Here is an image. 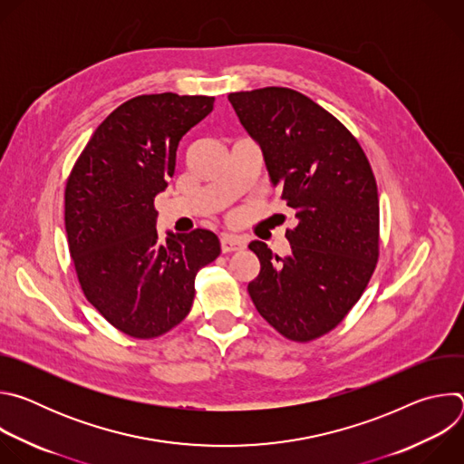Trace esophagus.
I'll return each instance as SVG.
<instances>
[{
	"instance_id": "1",
	"label": "esophagus",
	"mask_w": 464,
	"mask_h": 464,
	"mask_svg": "<svg viewBox=\"0 0 464 464\" xmlns=\"http://www.w3.org/2000/svg\"><path fill=\"white\" fill-rule=\"evenodd\" d=\"M220 246H222V251L224 253H229V251H238V249H244L246 247V240L242 237H237V235H222L220 238Z\"/></svg>"
}]
</instances>
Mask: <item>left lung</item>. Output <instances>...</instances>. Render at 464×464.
<instances>
[{
    "mask_svg": "<svg viewBox=\"0 0 464 464\" xmlns=\"http://www.w3.org/2000/svg\"><path fill=\"white\" fill-rule=\"evenodd\" d=\"M227 99L297 220L283 258L260 240L249 242L260 260L249 297L285 338L315 340L347 315L374 272V174L351 131L306 95L262 88Z\"/></svg>",
    "mask_w": 464,
    "mask_h": 464,
    "instance_id": "8db88e82",
    "label": "left lung"
}]
</instances>
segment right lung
I'll return each mask as SVG.
<instances>
[{"instance_id":"1","label":"right lung","mask_w":464,"mask_h":464,"mask_svg":"<svg viewBox=\"0 0 464 464\" xmlns=\"http://www.w3.org/2000/svg\"><path fill=\"white\" fill-rule=\"evenodd\" d=\"M215 97L140 95L95 130L65 185V233L86 299L121 333L156 338L190 310L198 270L220 255L213 231H167L154 198L174 174L187 131Z\"/></svg>"}]
</instances>
